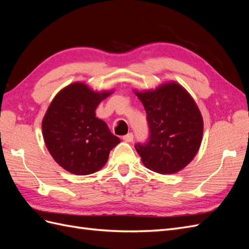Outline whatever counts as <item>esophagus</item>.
Masks as SVG:
<instances>
[{
  "label": "esophagus",
  "instance_id": "obj_1",
  "mask_svg": "<svg viewBox=\"0 0 249 249\" xmlns=\"http://www.w3.org/2000/svg\"><path fill=\"white\" fill-rule=\"evenodd\" d=\"M123 139H124L125 142H132V141L134 140V135H133V133H129V134L124 135V136L123 137Z\"/></svg>",
  "mask_w": 249,
  "mask_h": 249
}]
</instances>
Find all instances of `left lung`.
Returning <instances> with one entry per match:
<instances>
[{
  "label": "left lung",
  "instance_id": "obj_1",
  "mask_svg": "<svg viewBox=\"0 0 249 249\" xmlns=\"http://www.w3.org/2000/svg\"><path fill=\"white\" fill-rule=\"evenodd\" d=\"M135 94L144 106L149 138L136 144L145 167L162 175L182 170L197 154L202 140L203 120L196 103L177 82Z\"/></svg>",
  "mask_w": 249,
  "mask_h": 249
}]
</instances>
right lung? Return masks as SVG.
<instances>
[{
	"label": "right lung",
	"mask_w": 249,
	"mask_h": 249,
	"mask_svg": "<svg viewBox=\"0 0 249 249\" xmlns=\"http://www.w3.org/2000/svg\"><path fill=\"white\" fill-rule=\"evenodd\" d=\"M113 91H93L76 82L56 94L42 119V135L54 160L66 171L87 176L107 163L120 139L95 116L99 104Z\"/></svg>",
	"instance_id": "1"
}]
</instances>
